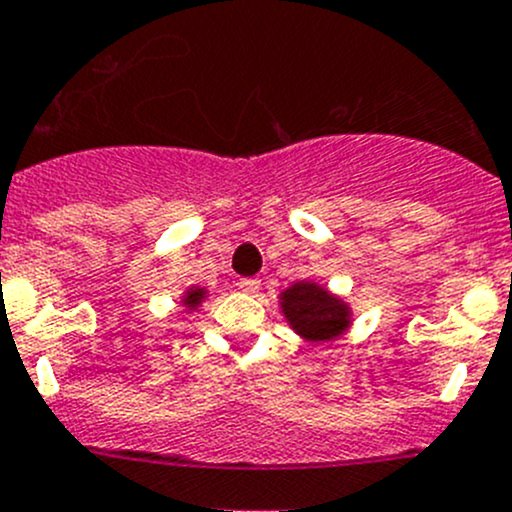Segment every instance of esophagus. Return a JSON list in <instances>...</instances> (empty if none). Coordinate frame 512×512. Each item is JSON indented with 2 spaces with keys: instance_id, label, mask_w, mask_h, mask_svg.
I'll return each mask as SVG.
<instances>
[{
  "instance_id": "34e87169",
  "label": "esophagus",
  "mask_w": 512,
  "mask_h": 512,
  "mask_svg": "<svg viewBox=\"0 0 512 512\" xmlns=\"http://www.w3.org/2000/svg\"><path fill=\"white\" fill-rule=\"evenodd\" d=\"M239 288H241V291H244V293L256 295L258 291H261V281H258V278H241Z\"/></svg>"
}]
</instances>
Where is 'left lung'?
<instances>
[{
  "label": "left lung",
  "mask_w": 512,
  "mask_h": 512,
  "mask_svg": "<svg viewBox=\"0 0 512 512\" xmlns=\"http://www.w3.org/2000/svg\"><path fill=\"white\" fill-rule=\"evenodd\" d=\"M278 300L288 325L308 342H330L352 325L350 305L320 283H293Z\"/></svg>",
  "instance_id": "1"
}]
</instances>
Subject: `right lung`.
Listing matches in <instances>:
<instances>
[{
	"label": "right lung",
	"mask_w": 512,
	"mask_h": 512,
	"mask_svg": "<svg viewBox=\"0 0 512 512\" xmlns=\"http://www.w3.org/2000/svg\"><path fill=\"white\" fill-rule=\"evenodd\" d=\"M207 295H209L207 288H199V286L187 288V291H184V295H182V300H179V303H182V308H184V313H194V310H197L199 305L207 300Z\"/></svg>",
	"instance_id": "obj_1"
}]
</instances>
